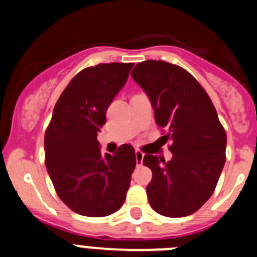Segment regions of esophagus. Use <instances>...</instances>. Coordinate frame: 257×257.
Returning <instances> with one entry per match:
<instances>
[{"label": "esophagus", "instance_id": "obj_1", "mask_svg": "<svg viewBox=\"0 0 257 257\" xmlns=\"http://www.w3.org/2000/svg\"><path fill=\"white\" fill-rule=\"evenodd\" d=\"M135 158H136V163H138V165H140V163H143L144 153H143V152H140L139 149H136V151H135Z\"/></svg>", "mask_w": 257, "mask_h": 257}]
</instances>
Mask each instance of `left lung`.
Returning <instances> with one entry per match:
<instances>
[{"label": "left lung", "instance_id": "8db88e82", "mask_svg": "<svg viewBox=\"0 0 257 257\" xmlns=\"http://www.w3.org/2000/svg\"><path fill=\"white\" fill-rule=\"evenodd\" d=\"M131 77L147 94L158 126L172 142L169 162L145 154L153 178L149 205L167 217L192 215L212 196L225 163L226 134L216 109L194 77L161 60L139 63Z\"/></svg>", "mask_w": 257, "mask_h": 257}]
</instances>
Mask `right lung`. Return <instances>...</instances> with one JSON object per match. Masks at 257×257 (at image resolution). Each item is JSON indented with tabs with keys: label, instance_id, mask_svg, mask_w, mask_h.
Wrapping results in <instances>:
<instances>
[{
	"label": "right lung",
	"instance_id": "obj_1",
	"mask_svg": "<svg viewBox=\"0 0 257 257\" xmlns=\"http://www.w3.org/2000/svg\"><path fill=\"white\" fill-rule=\"evenodd\" d=\"M133 67L109 63L81 70L59 97L45 134L46 169L56 193L83 216H108L126 199L135 151L123 144L114 154H101L97 133Z\"/></svg>",
	"mask_w": 257,
	"mask_h": 257
}]
</instances>
